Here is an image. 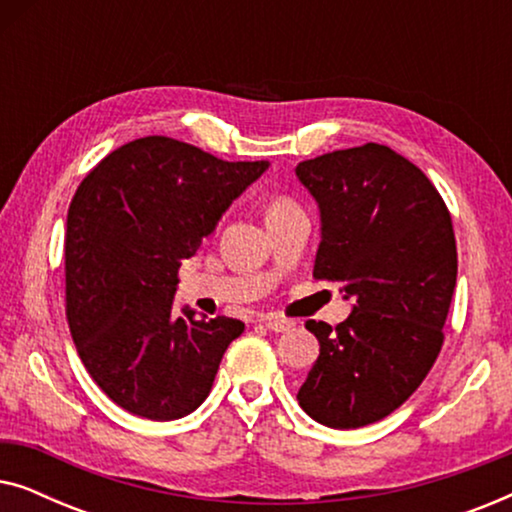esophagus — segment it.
<instances>
[{"label": "esophagus", "mask_w": 512, "mask_h": 512, "mask_svg": "<svg viewBox=\"0 0 512 512\" xmlns=\"http://www.w3.org/2000/svg\"><path fill=\"white\" fill-rule=\"evenodd\" d=\"M261 324H263L265 328H268V331L282 333V331H289V328L296 326V321L286 319V317H279V314H263Z\"/></svg>", "instance_id": "esophagus-1"}]
</instances>
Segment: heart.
Listing matches in <instances>:
<instances>
[{"label":"heart","mask_w":512,"mask_h":512,"mask_svg":"<svg viewBox=\"0 0 512 512\" xmlns=\"http://www.w3.org/2000/svg\"><path fill=\"white\" fill-rule=\"evenodd\" d=\"M291 207H298L296 202L289 200V198H275L268 205V214H275V212H284V209H291Z\"/></svg>","instance_id":"1"}]
</instances>
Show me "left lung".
<instances>
[{
	"mask_svg": "<svg viewBox=\"0 0 512 512\" xmlns=\"http://www.w3.org/2000/svg\"><path fill=\"white\" fill-rule=\"evenodd\" d=\"M296 174L321 209L312 277L354 300L335 328L305 324L319 359L298 403L319 424L359 429L401 408L438 359L457 284L452 216L429 177L384 144L303 160Z\"/></svg>",
	"mask_w": 512,
	"mask_h": 512,
	"instance_id": "8db88e82",
	"label": "left lung"
}]
</instances>
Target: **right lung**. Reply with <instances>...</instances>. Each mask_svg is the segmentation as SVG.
<instances>
[{
  "instance_id": "right-lung-1",
  "label": "right lung",
  "mask_w": 512,
  "mask_h": 512,
  "mask_svg": "<svg viewBox=\"0 0 512 512\" xmlns=\"http://www.w3.org/2000/svg\"><path fill=\"white\" fill-rule=\"evenodd\" d=\"M265 167L153 135L111 151L76 188L65 233L67 324L90 377L123 410L167 422L212 391L244 324L179 312V268Z\"/></svg>"
}]
</instances>
